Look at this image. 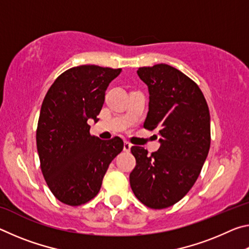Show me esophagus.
I'll list each match as a JSON object with an SVG mask.
<instances>
[{
  "label": "esophagus",
  "instance_id": "esophagus-1",
  "mask_svg": "<svg viewBox=\"0 0 249 249\" xmlns=\"http://www.w3.org/2000/svg\"><path fill=\"white\" fill-rule=\"evenodd\" d=\"M132 148V144L128 142H124V151H129Z\"/></svg>",
  "mask_w": 249,
  "mask_h": 249
}]
</instances>
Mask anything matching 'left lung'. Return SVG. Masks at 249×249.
Instances as JSON below:
<instances>
[{
    "label": "left lung",
    "instance_id": "8db88e82",
    "mask_svg": "<svg viewBox=\"0 0 249 249\" xmlns=\"http://www.w3.org/2000/svg\"><path fill=\"white\" fill-rule=\"evenodd\" d=\"M137 74L149 92L144 127L157 130L160 147L150 156L142 147L130 148L136 159L130 188L148 208H169L193 187L208 157L209 107L196 83L174 67H142Z\"/></svg>",
    "mask_w": 249,
    "mask_h": 249
}]
</instances>
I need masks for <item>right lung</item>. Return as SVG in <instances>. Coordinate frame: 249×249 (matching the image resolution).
I'll list each match as a JSON object with an SVG mask.
<instances>
[{
    "mask_svg": "<svg viewBox=\"0 0 249 249\" xmlns=\"http://www.w3.org/2000/svg\"><path fill=\"white\" fill-rule=\"evenodd\" d=\"M122 69L94 65L73 67L54 80L43 101L36 142L50 191L77 206L98 195L109 163L123 150L120 137L91 136L88 120L99 121L109 82Z\"/></svg>",
    "mask_w": 249,
    "mask_h": 249,
    "instance_id": "add662e5",
    "label": "right lung"
}]
</instances>
